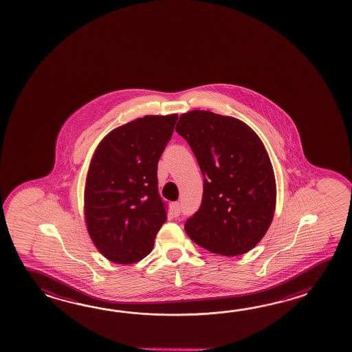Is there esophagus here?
Wrapping results in <instances>:
<instances>
[{
  "mask_svg": "<svg viewBox=\"0 0 352 352\" xmlns=\"http://www.w3.org/2000/svg\"><path fill=\"white\" fill-rule=\"evenodd\" d=\"M173 211L176 217H179V214H181V204H179V202H175V204H173Z\"/></svg>",
  "mask_w": 352,
  "mask_h": 352,
  "instance_id": "esophagus-1",
  "label": "esophagus"
}]
</instances>
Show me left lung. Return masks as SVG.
<instances>
[{
  "label": "left lung",
  "mask_w": 352,
  "mask_h": 352,
  "mask_svg": "<svg viewBox=\"0 0 352 352\" xmlns=\"http://www.w3.org/2000/svg\"><path fill=\"white\" fill-rule=\"evenodd\" d=\"M176 131L190 144L204 176L201 206L185 224L211 253L245 254L273 221L277 186L262 140L243 120L209 111L179 116Z\"/></svg>",
  "instance_id": "obj_1"
}]
</instances>
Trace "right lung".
I'll return each mask as SVG.
<instances>
[{
    "mask_svg": "<svg viewBox=\"0 0 352 352\" xmlns=\"http://www.w3.org/2000/svg\"><path fill=\"white\" fill-rule=\"evenodd\" d=\"M176 120L177 114H168L128 122L105 135L93 153L84 219L93 244L111 262H140L153 249L167 219L158 195V160Z\"/></svg>",
    "mask_w": 352,
    "mask_h": 352,
    "instance_id": "obj_1",
    "label": "right lung"
}]
</instances>
